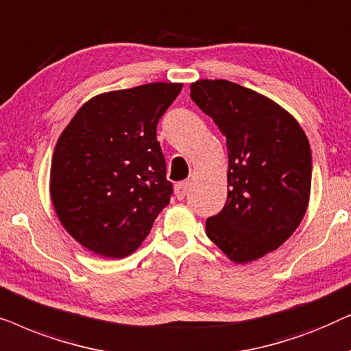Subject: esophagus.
<instances>
[{"mask_svg": "<svg viewBox=\"0 0 351 351\" xmlns=\"http://www.w3.org/2000/svg\"><path fill=\"white\" fill-rule=\"evenodd\" d=\"M189 189H190V182L189 180H184V182H179V184H176L177 199H184L186 193H189Z\"/></svg>", "mask_w": 351, "mask_h": 351, "instance_id": "esophagus-1", "label": "esophagus"}]
</instances>
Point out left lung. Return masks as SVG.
<instances>
[{"label":"left lung","mask_w":351,"mask_h":351,"mask_svg":"<svg viewBox=\"0 0 351 351\" xmlns=\"http://www.w3.org/2000/svg\"><path fill=\"white\" fill-rule=\"evenodd\" d=\"M190 90L228 150L227 203L206 220V234L234 263L257 261L295 232L308 208V138L291 113L256 90L227 80H199Z\"/></svg>","instance_id":"8db88e82"}]
</instances>
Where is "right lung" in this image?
Listing matches in <instances>:
<instances>
[{
	"label": "right lung",
	"instance_id": "obj_1",
	"mask_svg": "<svg viewBox=\"0 0 351 351\" xmlns=\"http://www.w3.org/2000/svg\"><path fill=\"white\" fill-rule=\"evenodd\" d=\"M180 90V83H148L99 94L60 134L51 199L81 246L102 257H126L169 204L172 184L156 126Z\"/></svg>",
	"mask_w": 351,
	"mask_h": 351
}]
</instances>
